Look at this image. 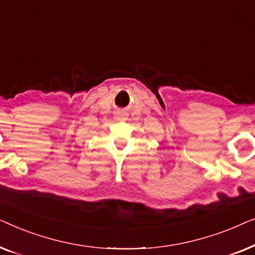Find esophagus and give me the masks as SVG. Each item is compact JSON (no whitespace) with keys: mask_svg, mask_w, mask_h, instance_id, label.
Wrapping results in <instances>:
<instances>
[{"mask_svg":"<svg viewBox=\"0 0 255 255\" xmlns=\"http://www.w3.org/2000/svg\"><path fill=\"white\" fill-rule=\"evenodd\" d=\"M115 120H116V121H125L124 114H122V113H117V114H116V116H115Z\"/></svg>","mask_w":255,"mask_h":255,"instance_id":"1","label":"esophagus"}]
</instances>
